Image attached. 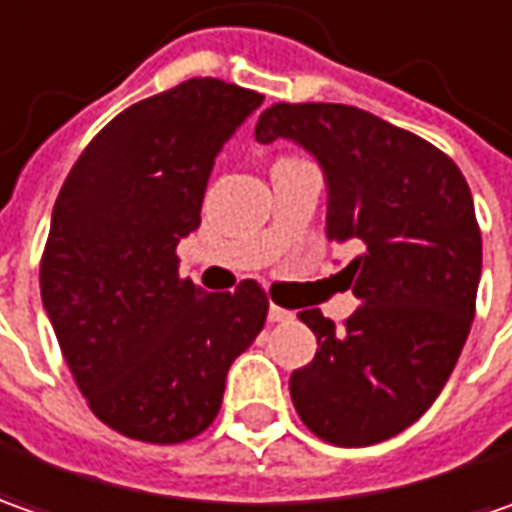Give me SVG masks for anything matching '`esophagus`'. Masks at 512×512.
Returning a JSON list of instances; mask_svg holds the SVG:
<instances>
[{
	"label": "esophagus",
	"mask_w": 512,
	"mask_h": 512,
	"mask_svg": "<svg viewBox=\"0 0 512 512\" xmlns=\"http://www.w3.org/2000/svg\"><path fill=\"white\" fill-rule=\"evenodd\" d=\"M269 320H272V323H289V320H294V311L272 303V306H269Z\"/></svg>",
	"instance_id": "34e87169"
}]
</instances>
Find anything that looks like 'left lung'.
I'll return each mask as SVG.
<instances>
[{"label": "left lung", "instance_id": "obj_1", "mask_svg": "<svg viewBox=\"0 0 512 512\" xmlns=\"http://www.w3.org/2000/svg\"><path fill=\"white\" fill-rule=\"evenodd\" d=\"M260 144L294 138L328 181V240H357L343 272L357 311L297 317L317 354L289 379L294 411L337 448L402 433L445 388L476 314L482 229L462 169L431 141L348 104H272Z\"/></svg>", "mask_w": 512, "mask_h": 512}]
</instances>
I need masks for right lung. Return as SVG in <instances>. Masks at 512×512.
<instances>
[{
	"label": "right lung",
	"mask_w": 512,
	"mask_h": 512,
	"mask_svg": "<svg viewBox=\"0 0 512 512\" xmlns=\"http://www.w3.org/2000/svg\"><path fill=\"white\" fill-rule=\"evenodd\" d=\"M263 96L189 79L118 113L84 147L53 206L39 286L90 411L121 436L181 445L221 411L229 365L255 343V280L201 291L175 246L201 226L223 141Z\"/></svg>",
	"instance_id": "add662e5"
}]
</instances>
